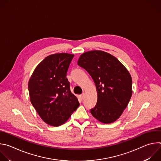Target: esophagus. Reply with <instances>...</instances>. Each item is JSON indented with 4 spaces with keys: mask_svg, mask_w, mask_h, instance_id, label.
<instances>
[{
    "mask_svg": "<svg viewBox=\"0 0 161 161\" xmlns=\"http://www.w3.org/2000/svg\"><path fill=\"white\" fill-rule=\"evenodd\" d=\"M84 96H85V94H84V93H83V94L80 96L81 99H84Z\"/></svg>",
    "mask_w": 161,
    "mask_h": 161,
    "instance_id": "1",
    "label": "esophagus"
}]
</instances>
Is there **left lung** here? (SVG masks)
I'll return each instance as SVG.
<instances>
[{"mask_svg": "<svg viewBox=\"0 0 161 161\" xmlns=\"http://www.w3.org/2000/svg\"><path fill=\"white\" fill-rule=\"evenodd\" d=\"M78 65L92 78L97 102L90 109L93 117L104 124L117 120L132 96V78L127 69L113 55L99 50L83 53Z\"/></svg>", "mask_w": 161, "mask_h": 161, "instance_id": "8db88e82", "label": "left lung"}]
</instances>
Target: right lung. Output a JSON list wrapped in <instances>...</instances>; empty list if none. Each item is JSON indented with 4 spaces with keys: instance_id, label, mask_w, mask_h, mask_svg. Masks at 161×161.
<instances>
[{
    "instance_id": "right-lung-1",
    "label": "right lung",
    "mask_w": 161,
    "mask_h": 161,
    "mask_svg": "<svg viewBox=\"0 0 161 161\" xmlns=\"http://www.w3.org/2000/svg\"><path fill=\"white\" fill-rule=\"evenodd\" d=\"M74 55L56 53L46 57L29 81L31 101L42 120L52 126L64 124L80 105L66 78Z\"/></svg>"
}]
</instances>
